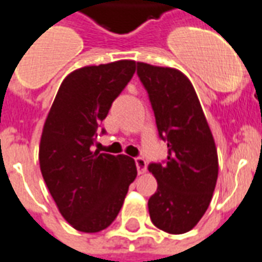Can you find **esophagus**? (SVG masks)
<instances>
[{
    "label": "esophagus",
    "instance_id": "esophagus-1",
    "mask_svg": "<svg viewBox=\"0 0 262 262\" xmlns=\"http://www.w3.org/2000/svg\"><path fill=\"white\" fill-rule=\"evenodd\" d=\"M135 165H137L138 173H139V175H143V173L146 172L145 159H142V157H137V159H135Z\"/></svg>",
    "mask_w": 262,
    "mask_h": 262
}]
</instances>
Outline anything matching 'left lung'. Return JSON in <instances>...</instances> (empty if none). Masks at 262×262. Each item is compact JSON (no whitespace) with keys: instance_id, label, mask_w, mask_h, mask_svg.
Masks as SVG:
<instances>
[{"instance_id":"1","label":"left lung","mask_w":262,"mask_h":262,"mask_svg":"<svg viewBox=\"0 0 262 262\" xmlns=\"http://www.w3.org/2000/svg\"><path fill=\"white\" fill-rule=\"evenodd\" d=\"M159 135L167 142L164 164H149L157 191L147 206L151 223L168 234L192 230L204 216L219 175L217 150L191 82L175 68L138 62Z\"/></svg>"}]
</instances>
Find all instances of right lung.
Segmentation results:
<instances>
[{"instance_id": "obj_1", "label": "right lung", "mask_w": 262, "mask_h": 262, "mask_svg": "<svg viewBox=\"0 0 262 262\" xmlns=\"http://www.w3.org/2000/svg\"><path fill=\"white\" fill-rule=\"evenodd\" d=\"M135 66L133 60H120L71 72L45 121L40 172L62 217L82 232L111 226L137 178L131 157L91 149L101 121L131 80Z\"/></svg>"}]
</instances>
